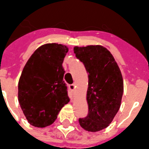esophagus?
<instances>
[{
    "mask_svg": "<svg viewBox=\"0 0 149 149\" xmlns=\"http://www.w3.org/2000/svg\"><path fill=\"white\" fill-rule=\"evenodd\" d=\"M68 88H69L71 89L72 92H73V93H74V92H75V88H76V85H75L74 84H69V85H68Z\"/></svg>",
    "mask_w": 149,
    "mask_h": 149,
    "instance_id": "obj_1",
    "label": "esophagus"
}]
</instances>
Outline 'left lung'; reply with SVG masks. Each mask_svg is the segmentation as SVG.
<instances>
[{"mask_svg": "<svg viewBox=\"0 0 149 149\" xmlns=\"http://www.w3.org/2000/svg\"><path fill=\"white\" fill-rule=\"evenodd\" d=\"M76 57L88 76V113L79 119L82 128L98 132L107 128L119 111L124 92L121 72L111 52L103 46L74 47Z\"/></svg>", "mask_w": 149, "mask_h": 149, "instance_id": "left-lung-1", "label": "left lung"}]
</instances>
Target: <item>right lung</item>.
<instances>
[{"mask_svg":"<svg viewBox=\"0 0 149 149\" xmlns=\"http://www.w3.org/2000/svg\"><path fill=\"white\" fill-rule=\"evenodd\" d=\"M68 49L46 44L33 52L24 65L18 84V100L30 125H52L62 107L69 102L62 66Z\"/></svg>","mask_w":149,"mask_h":149,"instance_id":"1","label":"right lung"}]
</instances>
